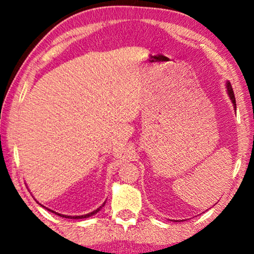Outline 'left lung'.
<instances>
[{
	"instance_id": "obj_1",
	"label": "left lung",
	"mask_w": 254,
	"mask_h": 254,
	"mask_svg": "<svg viewBox=\"0 0 254 254\" xmlns=\"http://www.w3.org/2000/svg\"><path fill=\"white\" fill-rule=\"evenodd\" d=\"M225 88H227V92H228L229 98H230L231 103L234 104V109H235V112H236V99H235L234 91H232V86H231L230 82H229V81H227V83H225Z\"/></svg>"
}]
</instances>
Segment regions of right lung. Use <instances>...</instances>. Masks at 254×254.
<instances>
[{
	"instance_id": "obj_1",
	"label": "right lung",
	"mask_w": 254,
	"mask_h": 254,
	"mask_svg": "<svg viewBox=\"0 0 254 254\" xmlns=\"http://www.w3.org/2000/svg\"><path fill=\"white\" fill-rule=\"evenodd\" d=\"M41 206H43V204H41ZM105 206V202H104L102 206H100L99 208H97L96 210H93V211H91V213H89V214H85V215H81V216H68V215H64V214H59V213H57V211H53V210H51V209H47L50 210V211H52V213H55V214H58L59 216H61V217H65V218H75V220H78V218H86V217H90V216H92V215H95V214H97L98 213V211L102 209V208Z\"/></svg>"
}]
</instances>
